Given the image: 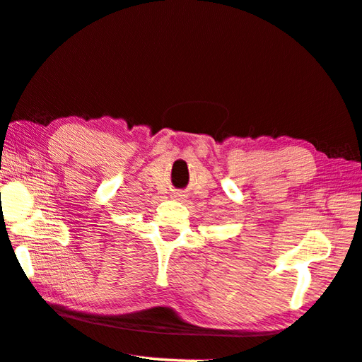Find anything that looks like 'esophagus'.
Returning a JSON list of instances; mask_svg holds the SVG:
<instances>
[{"instance_id": "obj_1", "label": "esophagus", "mask_w": 362, "mask_h": 362, "mask_svg": "<svg viewBox=\"0 0 362 362\" xmlns=\"http://www.w3.org/2000/svg\"><path fill=\"white\" fill-rule=\"evenodd\" d=\"M183 196H185V194H182V193H175V194H174V198L180 201V199H183Z\"/></svg>"}]
</instances>
